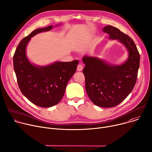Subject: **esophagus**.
<instances>
[{"mask_svg": "<svg viewBox=\"0 0 152 152\" xmlns=\"http://www.w3.org/2000/svg\"><path fill=\"white\" fill-rule=\"evenodd\" d=\"M82 70H83V66L81 64H79L77 66V70L78 72H81Z\"/></svg>", "mask_w": 152, "mask_h": 152, "instance_id": "34e87169", "label": "esophagus"}]
</instances>
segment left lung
I'll use <instances>...</instances> for the list:
<instances>
[{"mask_svg": "<svg viewBox=\"0 0 152 152\" xmlns=\"http://www.w3.org/2000/svg\"><path fill=\"white\" fill-rule=\"evenodd\" d=\"M102 31L109 39H117L125 47L127 58L121 64H113L97 56L84 55L82 61L87 94L96 106L114 107L122 102L132 91L140 67V56L132 39L110 25Z\"/></svg>", "mask_w": 152, "mask_h": 152, "instance_id": "8db88e82", "label": "left lung"}]
</instances>
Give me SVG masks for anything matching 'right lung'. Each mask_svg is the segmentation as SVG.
<instances>
[{
  "instance_id": "1",
  "label": "right lung",
  "mask_w": 152,
  "mask_h": 152,
  "mask_svg": "<svg viewBox=\"0 0 152 152\" xmlns=\"http://www.w3.org/2000/svg\"><path fill=\"white\" fill-rule=\"evenodd\" d=\"M52 25L32 31L21 40L14 57V69L22 94L32 103L42 107L58 104L62 99L69 80L76 72L78 60L55 61L46 66L32 63L26 55V47L32 37L61 25Z\"/></svg>"
}]
</instances>
